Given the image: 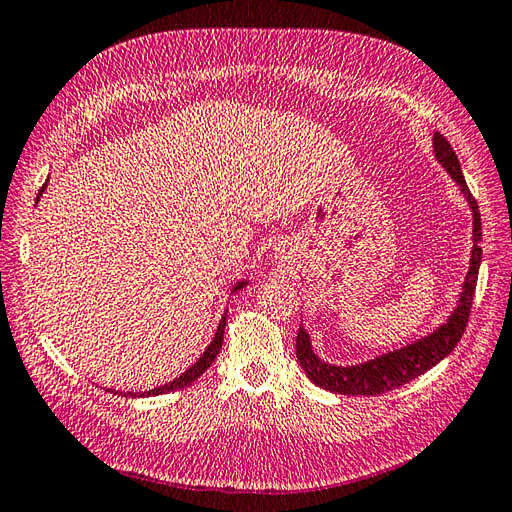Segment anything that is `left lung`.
Returning a JSON list of instances; mask_svg holds the SVG:
<instances>
[{
	"instance_id": "1",
	"label": "left lung",
	"mask_w": 512,
	"mask_h": 512,
	"mask_svg": "<svg viewBox=\"0 0 512 512\" xmlns=\"http://www.w3.org/2000/svg\"><path fill=\"white\" fill-rule=\"evenodd\" d=\"M434 152H436L438 163H441L449 172V176L460 185V192L465 194L469 207L473 211V251L469 261V272L465 277V283H462V292H460V301L456 305V310L451 312L447 323L438 327L434 334L412 342L408 347L384 353L375 360H368L364 364H355V366H336L320 360L312 349L310 336H307V331L301 327L299 336H296V358H299V364L303 366L305 375L320 388L338 392V395H366V397L384 395V392L408 384L412 379L423 375L425 371H430L432 366H436L443 358H447L451 351H454L462 334H465L467 320L471 314L475 283H478L480 261H482V248H480L482 220H480L478 200H475L469 192L456 152L441 133H434Z\"/></svg>"
}]
</instances>
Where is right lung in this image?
Returning a JSON list of instances; mask_svg holds the SVG:
<instances>
[{
  "instance_id": "obj_1",
  "label": "right lung",
  "mask_w": 512,
  "mask_h": 512,
  "mask_svg": "<svg viewBox=\"0 0 512 512\" xmlns=\"http://www.w3.org/2000/svg\"><path fill=\"white\" fill-rule=\"evenodd\" d=\"M45 185H47V183H45ZM45 185L39 189L37 202H39V198H41V194H43ZM244 285H246V281H240V283H237L235 288H233V292L242 290ZM224 327H227V312H224V316H222V320H220L216 336H213V340H211V344L207 347V351L200 355L196 364L189 366L187 371H185L181 377L172 379L170 384H163V386H159V388H152V390H148V392H141V397H157V395H165V392H172V390H178V388H185V386H189L192 382H196V379H198L202 373H205L207 368L213 364V360L218 358V353H220V349H222V340H224ZM126 397H128V395H126ZM130 397H139V395H137V392H130Z\"/></svg>"
}]
</instances>
